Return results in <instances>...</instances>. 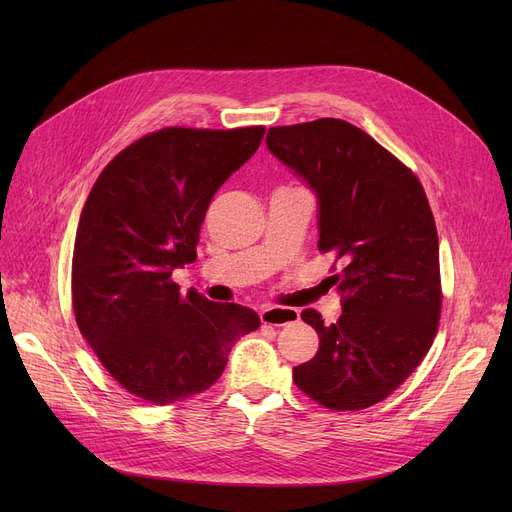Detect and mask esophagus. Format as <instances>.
Segmentation results:
<instances>
[{
    "label": "esophagus",
    "mask_w": 512,
    "mask_h": 512,
    "mask_svg": "<svg viewBox=\"0 0 512 512\" xmlns=\"http://www.w3.org/2000/svg\"><path fill=\"white\" fill-rule=\"evenodd\" d=\"M259 315H261V324L265 326H288L299 319V311L288 309V307H265L261 309Z\"/></svg>",
    "instance_id": "obj_1"
}]
</instances>
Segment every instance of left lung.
Segmentation results:
<instances>
[{"mask_svg": "<svg viewBox=\"0 0 512 512\" xmlns=\"http://www.w3.org/2000/svg\"><path fill=\"white\" fill-rule=\"evenodd\" d=\"M267 149L317 197V247L334 253L342 315L317 355L292 369L307 396L332 411H359L390 396L427 355L442 309L440 245L417 176L367 132L336 118L267 130Z\"/></svg>", "mask_w": 512, "mask_h": 512, "instance_id": "obj_1", "label": "left lung"}]
</instances>
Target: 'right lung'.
Returning a JSON list of instances; mask_svg holds the SVG:
<instances>
[{"label":"right lung","instance_id":"add662e5","mask_svg":"<svg viewBox=\"0 0 512 512\" xmlns=\"http://www.w3.org/2000/svg\"><path fill=\"white\" fill-rule=\"evenodd\" d=\"M263 126H170L120 151L93 184L72 257L80 334L132 396L170 405L218 382L232 344L259 328L236 303L180 292L215 191L259 149Z\"/></svg>","mask_w":512,"mask_h":512}]
</instances>
